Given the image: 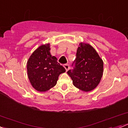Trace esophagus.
Wrapping results in <instances>:
<instances>
[{"mask_svg":"<svg viewBox=\"0 0 128 128\" xmlns=\"http://www.w3.org/2000/svg\"><path fill=\"white\" fill-rule=\"evenodd\" d=\"M64 68L66 69V71H68V70L69 69V68H70V66H69V64H64Z\"/></svg>","mask_w":128,"mask_h":128,"instance_id":"34e87169","label":"esophagus"}]
</instances>
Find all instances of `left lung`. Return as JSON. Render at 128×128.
Returning a JSON list of instances; mask_svg holds the SVG:
<instances>
[{
    "label": "left lung",
    "mask_w": 128,
    "mask_h": 128,
    "mask_svg": "<svg viewBox=\"0 0 128 128\" xmlns=\"http://www.w3.org/2000/svg\"><path fill=\"white\" fill-rule=\"evenodd\" d=\"M68 74L75 87L85 92L94 90L100 83L104 72V62L95 49L81 42Z\"/></svg>",
    "instance_id": "8db88e82"
}]
</instances>
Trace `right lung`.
<instances>
[{"instance_id":"right-lung-1","label":"right lung","mask_w":128,"mask_h":128,"mask_svg":"<svg viewBox=\"0 0 128 128\" xmlns=\"http://www.w3.org/2000/svg\"><path fill=\"white\" fill-rule=\"evenodd\" d=\"M49 44H42L31 55L27 62V72L33 88L45 92L56 86L58 77L66 72L55 56L50 53Z\"/></svg>"}]
</instances>
